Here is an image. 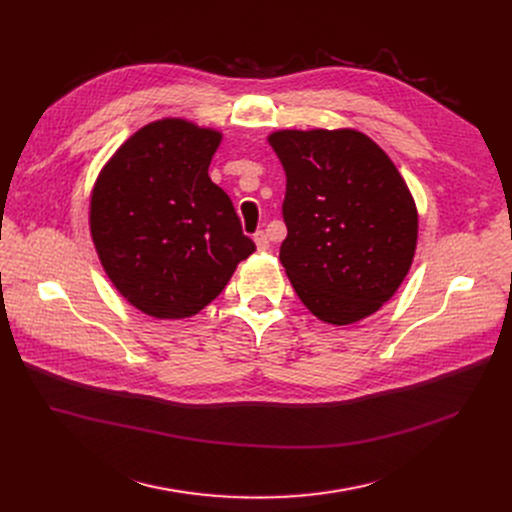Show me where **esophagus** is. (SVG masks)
I'll list each match as a JSON object with an SVG mask.
<instances>
[{
  "label": "esophagus",
  "mask_w": 512,
  "mask_h": 512,
  "mask_svg": "<svg viewBox=\"0 0 512 512\" xmlns=\"http://www.w3.org/2000/svg\"><path fill=\"white\" fill-rule=\"evenodd\" d=\"M254 241H256V248H258L260 252H264V250H269V248H271L269 235H266L264 231H258V233H254Z\"/></svg>",
  "instance_id": "1"
}]
</instances>
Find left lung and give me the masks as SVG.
<instances>
[{
	"instance_id": "left-lung-1",
	"label": "left lung",
	"mask_w": 512,
	"mask_h": 512,
	"mask_svg": "<svg viewBox=\"0 0 512 512\" xmlns=\"http://www.w3.org/2000/svg\"><path fill=\"white\" fill-rule=\"evenodd\" d=\"M285 168L281 264L304 306L331 325L377 312L417 248V208L394 162L358 131H279Z\"/></svg>"
}]
</instances>
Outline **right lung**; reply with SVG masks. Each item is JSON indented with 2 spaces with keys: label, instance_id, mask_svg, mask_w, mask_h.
Masks as SVG:
<instances>
[{
  "label": "right lung",
  "instance_id": "right-lung-1",
  "mask_svg": "<svg viewBox=\"0 0 512 512\" xmlns=\"http://www.w3.org/2000/svg\"><path fill=\"white\" fill-rule=\"evenodd\" d=\"M218 143L216 131L158 120L120 145L93 189L89 223L104 269L156 319L198 314L256 250L208 177Z\"/></svg>",
  "mask_w": 512,
  "mask_h": 512
}]
</instances>
